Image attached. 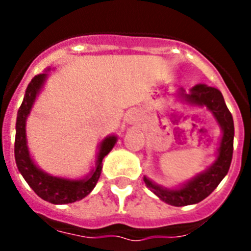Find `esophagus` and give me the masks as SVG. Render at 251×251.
Wrapping results in <instances>:
<instances>
[{
  "mask_svg": "<svg viewBox=\"0 0 251 251\" xmlns=\"http://www.w3.org/2000/svg\"><path fill=\"white\" fill-rule=\"evenodd\" d=\"M126 121L129 124H135L138 121V113L137 112H129L126 114Z\"/></svg>",
  "mask_w": 251,
  "mask_h": 251,
  "instance_id": "34e87169",
  "label": "esophagus"
}]
</instances>
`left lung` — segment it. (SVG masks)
<instances>
[{
	"label": "left lung",
	"instance_id": "left-lung-1",
	"mask_svg": "<svg viewBox=\"0 0 251 251\" xmlns=\"http://www.w3.org/2000/svg\"><path fill=\"white\" fill-rule=\"evenodd\" d=\"M177 95L181 101L189 105L206 106L207 110L214 116L223 133L214 163L206 171L201 172L182 185L177 187H164L151 181L146 176L143 177L146 186L163 202L171 206L182 207L195 204L207 198L226 176L233 155L234 125L233 117L218 88L201 83L193 87L189 92L181 88Z\"/></svg>",
	"mask_w": 251,
	"mask_h": 251
}]
</instances>
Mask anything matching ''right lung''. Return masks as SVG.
<instances>
[{
	"instance_id": "right-lung-1",
	"label": "right lung",
	"mask_w": 251,
	"mask_h": 251,
	"mask_svg": "<svg viewBox=\"0 0 251 251\" xmlns=\"http://www.w3.org/2000/svg\"><path fill=\"white\" fill-rule=\"evenodd\" d=\"M49 70L50 69H48L43 74L33 76L32 80L27 86L22 105L18 110L14 153H15V163H17L18 171L21 172V175L23 176V178L28 183L29 187L47 202L53 203V204H65V203L80 201L94 190L99 177L101 175L102 159L110 152V150L113 149L117 142V137L108 135L100 142L95 168L91 169L90 175L86 176L84 178L72 179L65 178V177H56V176L49 175L37 167L31 157L28 145H27L25 121L31 113L33 102L44 86L45 80L48 79Z\"/></svg>"
}]
</instances>
